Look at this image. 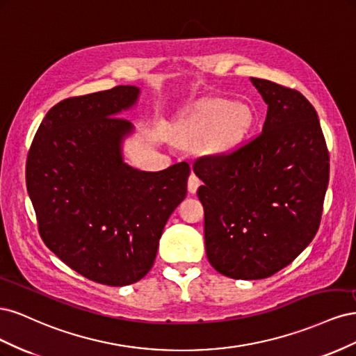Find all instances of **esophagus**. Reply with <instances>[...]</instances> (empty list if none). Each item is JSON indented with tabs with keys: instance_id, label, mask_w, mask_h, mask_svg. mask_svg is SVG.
Instances as JSON below:
<instances>
[{
	"instance_id": "obj_1",
	"label": "esophagus",
	"mask_w": 356,
	"mask_h": 356,
	"mask_svg": "<svg viewBox=\"0 0 356 356\" xmlns=\"http://www.w3.org/2000/svg\"><path fill=\"white\" fill-rule=\"evenodd\" d=\"M200 184H202V181L199 179V177L195 174V172H191V175L188 177V191L191 193V195H195L197 188L200 187Z\"/></svg>"
}]
</instances>
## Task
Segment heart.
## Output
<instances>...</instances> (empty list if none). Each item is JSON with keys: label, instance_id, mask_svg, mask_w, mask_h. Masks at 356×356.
Instances as JSON below:
<instances>
[{"label": "heart", "instance_id": "b5f03b06", "mask_svg": "<svg viewBox=\"0 0 356 356\" xmlns=\"http://www.w3.org/2000/svg\"><path fill=\"white\" fill-rule=\"evenodd\" d=\"M251 120L248 106L230 101H215L181 132V138L186 141H200L209 136V148L224 152L241 141L250 129Z\"/></svg>", "mask_w": 356, "mask_h": 356}]
</instances>
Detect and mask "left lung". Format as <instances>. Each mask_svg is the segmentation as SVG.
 <instances>
[{
    "instance_id": "8db88e82",
    "label": "left lung",
    "mask_w": 356,
    "mask_h": 356,
    "mask_svg": "<svg viewBox=\"0 0 356 356\" xmlns=\"http://www.w3.org/2000/svg\"><path fill=\"white\" fill-rule=\"evenodd\" d=\"M267 104L263 131L229 153L197 157L204 245L233 279H264L293 263L319 229L330 154L318 114L298 90L251 79Z\"/></svg>"
}]
</instances>
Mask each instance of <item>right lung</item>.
Listing matches in <instances>:
<instances>
[{
    "label": "right lung",
    "mask_w": 356,
    "mask_h": 356,
    "mask_svg": "<svg viewBox=\"0 0 356 356\" xmlns=\"http://www.w3.org/2000/svg\"><path fill=\"white\" fill-rule=\"evenodd\" d=\"M138 88L67 98L51 106L32 139L26 187L42 242L93 282L123 286L153 267L170 213L187 195V161L144 172L123 163L132 124L117 117Z\"/></svg>",
    "instance_id": "1"
}]
</instances>
